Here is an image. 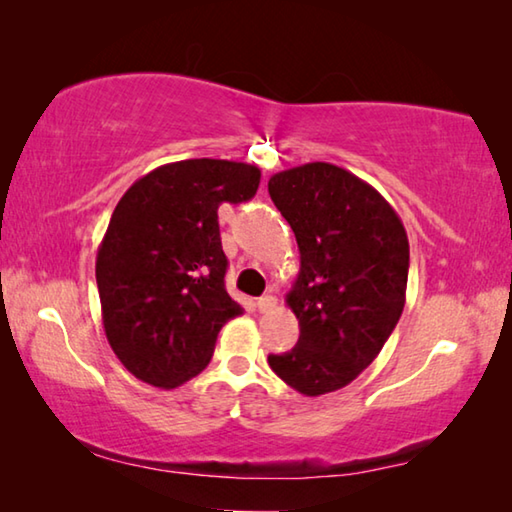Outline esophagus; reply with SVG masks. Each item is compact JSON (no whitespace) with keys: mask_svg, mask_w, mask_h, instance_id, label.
<instances>
[{"mask_svg":"<svg viewBox=\"0 0 512 512\" xmlns=\"http://www.w3.org/2000/svg\"><path fill=\"white\" fill-rule=\"evenodd\" d=\"M275 305H277V300H275V296H271V293H266V296H262V298L257 300V309L262 311V314H266V311H271Z\"/></svg>","mask_w":512,"mask_h":512,"instance_id":"obj_1","label":"esophagus"}]
</instances>
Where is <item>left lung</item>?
<instances>
[{
	"mask_svg": "<svg viewBox=\"0 0 512 512\" xmlns=\"http://www.w3.org/2000/svg\"><path fill=\"white\" fill-rule=\"evenodd\" d=\"M300 250L287 293L300 339L268 354L284 384L307 397L348 386L384 348L402 316L409 239L375 187L329 162H309L268 180Z\"/></svg>",
	"mask_w": 512,
	"mask_h": 512,
	"instance_id": "1",
	"label": "left lung"
}]
</instances>
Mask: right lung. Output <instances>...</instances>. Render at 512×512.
<instances>
[{"label": "right lung", "mask_w": 512, "mask_h": 512, "mask_svg": "<svg viewBox=\"0 0 512 512\" xmlns=\"http://www.w3.org/2000/svg\"><path fill=\"white\" fill-rule=\"evenodd\" d=\"M259 178L255 164L180 160L121 196L97 253V287L110 348L137 379L185 384L244 311L225 291L219 205L250 201Z\"/></svg>", "instance_id": "right-lung-1"}]
</instances>
